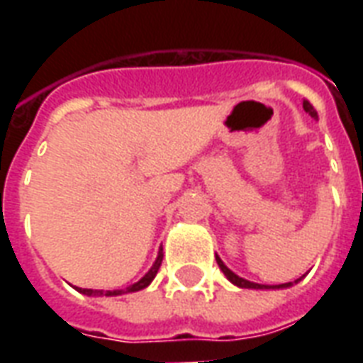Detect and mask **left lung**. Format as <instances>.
<instances>
[{
    "mask_svg": "<svg viewBox=\"0 0 363 363\" xmlns=\"http://www.w3.org/2000/svg\"><path fill=\"white\" fill-rule=\"evenodd\" d=\"M303 109H305V113H309V115L313 116V118H316V121H318V115H316L315 107H313V105H311L309 101H307V99H303ZM216 264H218V267H220V269H222V273H224V275L228 277V281L233 282V284H235V286H239V288H254V290H269V288H288V286H292V282L269 286V284H258V282L247 281V279H242V277L235 275V273H233L232 269H228L226 265H224V262H222V259L218 258V256H216ZM298 281H301V279H298ZM298 281H296V282H298Z\"/></svg>",
    "mask_w": 363,
    "mask_h": 363,
    "instance_id": "left-lung-1",
    "label": "left lung"
}]
</instances>
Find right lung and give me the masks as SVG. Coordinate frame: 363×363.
I'll return each instance as SVG.
<instances>
[{
    "label": "right lung",
    "mask_w": 363,
    "mask_h": 363,
    "mask_svg": "<svg viewBox=\"0 0 363 363\" xmlns=\"http://www.w3.org/2000/svg\"><path fill=\"white\" fill-rule=\"evenodd\" d=\"M162 258H164V254L158 252V258H156V262L152 264V267L148 269L147 275L143 277L141 281H137L135 284H131V286L125 288V290H92V288H77V292L84 294V296H122V294L139 292V290L147 288L148 284L152 282V279L156 277V273H158L160 265H162Z\"/></svg>",
    "instance_id": "right-lung-1"
}]
</instances>
